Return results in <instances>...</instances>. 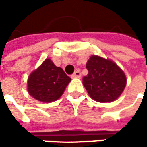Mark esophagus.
<instances>
[{
  "label": "esophagus",
  "instance_id": "obj_1",
  "mask_svg": "<svg viewBox=\"0 0 147 147\" xmlns=\"http://www.w3.org/2000/svg\"><path fill=\"white\" fill-rule=\"evenodd\" d=\"M71 76H72V77H81V72H80L79 71H76L72 74Z\"/></svg>",
  "mask_w": 147,
  "mask_h": 147
}]
</instances>
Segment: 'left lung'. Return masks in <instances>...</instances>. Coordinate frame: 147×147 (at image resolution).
Listing matches in <instances>:
<instances>
[{"mask_svg":"<svg viewBox=\"0 0 147 147\" xmlns=\"http://www.w3.org/2000/svg\"><path fill=\"white\" fill-rule=\"evenodd\" d=\"M86 67L88 74L83 76L82 83L94 100L112 102L122 94L127 79L117 64L110 59L92 55Z\"/></svg>","mask_w":147,"mask_h":147,"instance_id":"8db88e82","label":"left lung"}]
</instances>
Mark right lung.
I'll list each match as a JSON object with an SVG mask.
<instances>
[{
	"instance_id": "add662e5",
	"label": "right lung",
	"mask_w": 147,
	"mask_h": 147,
	"mask_svg": "<svg viewBox=\"0 0 147 147\" xmlns=\"http://www.w3.org/2000/svg\"><path fill=\"white\" fill-rule=\"evenodd\" d=\"M71 80L62 68L57 67L51 59H47L30 75L28 92L41 102H53L61 97Z\"/></svg>"
}]
</instances>
